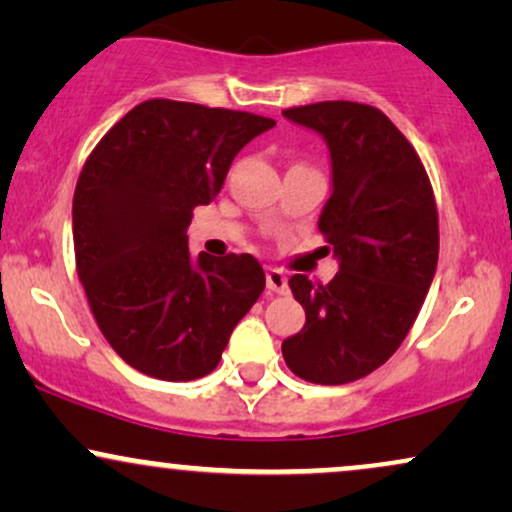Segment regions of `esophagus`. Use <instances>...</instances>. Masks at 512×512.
I'll return each instance as SVG.
<instances>
[{"label":"esophagus","mask_w":512,"mask_h":512,"mask_svg":"<svg viewBox=\"0 0 512 512\" xmlns=\"http://www.w3.org/2000/svg\"><path fill=\"white\" fill-rule=\"evenodd\" d=\"M267 289L272 293H286L289 284H286V274L281 269H267Z\"/></svg>","instance_id":"1"}]
</instances>
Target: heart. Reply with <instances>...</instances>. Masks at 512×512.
<instances>
[{"label":"heart","mask_w":512,"mask_h":512,"mask_svg":"<svg viewBox=\"0 0 512 512\" xmlns=\"http://www.w3.org/2000/svg\"><path fill=\"white\" fill-rule=\"evenodd\" d=\"M296 166H301V163H296Z\"/></svg>","instance_id":"heart-1"}]
</instances>
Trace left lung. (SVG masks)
I'll return each instance as SVG.
<instances>
[{
	"label": "left lung",
	"mask_w": 512,
	"mask_h": 512,
	"mask_svg": "<svg viewBox=\"0 0 512 512\" xmlns=\"http://www.w3.org/2000/svg\"><path fill=\"white\" fill-rule=\"evenodd\" d=\"M284 115L330 146L334 190L317 228L339 272L330 284L291 276L305 325L281 354L308 383L346 385L383 366L419 317L438 264L436 197L416 149L383 110L322 101Z\"/></svg>",
	"instance_id": "obj_1"
}]
</instances>
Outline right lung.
<instances>
[{"mask_svg":"<svg viewBox=\"0 0 512 512\" xmlns=\"http://www.w3.org/2000/svg\"><path fill=\"white\" fill-rule=\"evenodd\" d=\"M272 117L151 98L108 129L74 190V255L88 308L122 361L187 383L219 366L264 291L248 255L192 260V211L221 192L233 158Z\"/></svg>","mask_w":512,"mask_h":512,"instance_id":"obj_1","label":"right lung"}]
</instances>
